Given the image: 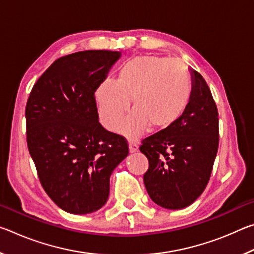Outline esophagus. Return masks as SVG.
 Wrapping results in <instances>:
<instances>
[{
	"label": "esophagus",
	"mask_w": 254,
	"mask_h": 254,
	"mask_svg": "<svg viewBox=\"0 0 254 254\" xmlns=\"http://www.w3.org/2000/svg\"><path fill=\"white\" fill-rule=\"evenodd\" d=\"M137 148H139V145H137L136 141H130V142H128V149H130L131 153L137 151Z\"/></svg>",
	"instance_id": "obj_1"
}]
</instances>
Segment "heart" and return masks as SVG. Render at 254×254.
<instances>
[{"mask_svg": "<svg viewBox=\"0 0 254 254\" xmlns=\"http://www.w3.org/2000/svg\"><path fill=\"white\" fill-rule=\"evenodd\" d=\"M190 75L182 62L159 56H137L124 64L114 83L106 80L95 93L100 118L115 131L128 110L132 113L121 127L130 139L139 136L148 126L165 128L185 113L190 102Z\"/></svg>", "mask_w": 254, "mask_h": 254, "instance_id": "b5f03b06", "label": "heart"}]
</instances>
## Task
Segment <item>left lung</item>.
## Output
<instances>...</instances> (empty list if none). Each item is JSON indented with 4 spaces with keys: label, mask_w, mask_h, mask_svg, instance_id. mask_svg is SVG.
Masks as SVG:
<instances>
[{
    "label": "left lung",
    "mask_w": 254,
    "mask_h": 254,
    "mask_svg": "<svg viewBox=\"0 0 254 254\" xmlns=\"http://www.w3.org/2000/svg\"><path fill=\"white\" fill-rule=\"evenodd\" d=\"M191 74L192 93L185 113L140 145L149 160L144 186L150 198L167 209L187 207L201 195L220 141L216 103L203 76Z\"/></svg>",
    "instance_id": "left-lung-1"
}]
</instances>
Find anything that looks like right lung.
<instances>
[{
    "instance_id": "obj_1",
    "label": "right lung",
    "mask_w": 254,
    "mask_h": 254,
    "mask_svg": "<svg viewBox=\"0 0 254 254\" xmlns=\"http://www.w3.org/2000/svg\"><path fill=\"white\" fill-rule=\"evenodd\" d=\"M121 53L78 51L51 64L25 106L27 143L38 177L54 203L83 215L100 209L110 177L128 154L127 141L98 122L95 92Z\"/></svg>"
}]
</instances>
